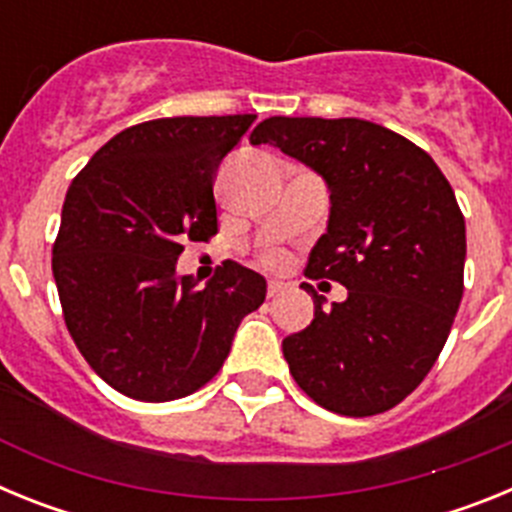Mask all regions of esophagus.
Segmentation results:
<instances>
[{
	"label": "esophagus",
	"mask_w": 512,
	"mask_h": 512,
	"mask_svg": "<svg viewBox=\"0 0 512 512\" xmlns=\"http://www.w3.org/2000/svg\"><path fill=\"white\" fill-rule=\"evenodd\" d=\"M266 292H269V297H277V295H282V292H287V284L279 282V279H271L269 287H266Z\"/></svg>",
	"instance_id": "34e87169"
}]
</instances>
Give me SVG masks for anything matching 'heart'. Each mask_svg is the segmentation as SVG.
I'll list each match as a JSON object with an SVG mask.
<instances>
[{"instance_id": "b5f03b06", "label": "heart", "mask_w": 512, "mask_h": 512, "mask_svg": "<svg viewBox=\"0 0 512 512\" xmlns=\"http://www.w3.org/2000/svg\"><path fill=\"white\" fill-rule=\"evenodd\" d=\"M282 261H284L282 253H269V256H266V264H271V266H279Z\"/></svg>"}]
</instances>
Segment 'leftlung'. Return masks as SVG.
<instances>
[{
    "label": "left lung",
    "mask_w": 512,
    "mask_h": 512,
    "mask_svg": "<svg viewBox=\"0 0 512 512\" xmlns=\"http://www.w3.org/2000/svg\"><path fill=\"white\" fill-rule=\"evenodd\" d=\"M323 176L328 228L310 279L348 289L282 341L289 372L330 413L395 408L431 372L464 295L467 228L454 189L423 148L359 117H269L251 133Z\"/></svg>",
    "instance_id": "obj_1"
}]
</instances>
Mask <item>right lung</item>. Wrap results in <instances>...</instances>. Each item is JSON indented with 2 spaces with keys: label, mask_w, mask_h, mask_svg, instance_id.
<instances>
[{
  "label": "right lung",
  "mask_w": 512,
  "mask_h": 512,
  "mask_svg": "<svg viewBox=\"0 0 512 512\" xmlns=\"http://www.w3.org/2000/svg\"><path fill=\"white\" fill-rule=\"evenodd\" d=\"M253 120L140 122L107 140L66 192L53 246L66 328L94 372L133 400L200 390L264 302L266 279L235 261L202 289L176 274L184 243L217 233L212 184Z\"/></svg>",
  "instance_id": "add662e5"
}]
</instances>
